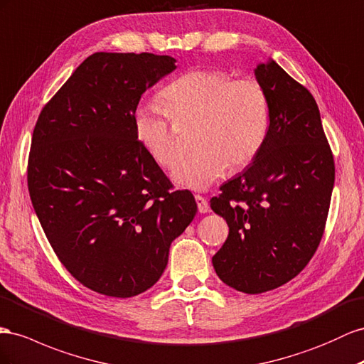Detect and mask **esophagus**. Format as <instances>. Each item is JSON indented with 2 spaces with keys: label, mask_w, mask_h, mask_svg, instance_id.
<instances>
[{
  "label": "esophagus",
  "mask_w": 364,
  "mask_h": 364,
  "mask_svg": "<svg viewBox=\"0 0 364 364\" xmlns=\"http://www.w3.org/2000/svg\"><path fill=\"white\" fill-rule=\"evenodd\" d=\"M194 199H196V203H198V210L200 214H205L210 211V203L205 198H202V196L198 194V196H194Z\"/></svg>",
  "instance_id": "1"
}]
</instances>
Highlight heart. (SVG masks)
<instances>
[{
  "label": "heart",
  "mask_w": 364,
  "mask_h": 364,
  "mask_svg": "<svg viewBox=\"0 0 364 364\" xmlns=\"http://www.w3.org/2000/svg\"><path fill=\"white\" fill-rule=\"evenodd\" d=\"M161 102L176 121L199 122L194 154L181 161L173 182L186 190L203 191L220 179L227 166L240 170L262 151L269 130V101L255 81H232L228 72L202 68L179 76L161 93ZM136 139L150 158L170 168L181 149L170 117L156 105L134 110Z\"/></svg>",
  "instance_id": "b5f03b06"
}]
</instances>
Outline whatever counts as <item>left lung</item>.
I'll use <instances>...</instances> for the list:
<instances>
[{
  "label": "left lung",
  "instance_id": "left-lung-1",
  "mask_svg": "<svg viewBox=\"0 0 364 364\" xmlns=\"http://www.w3.org/2000/svg\"><path fill=\"white\" fill-rule=\"evenodd\" d=\"M254 76L268 95V137L257 158L211 199L230 227L213 267L225 284L247 294L276 289L306 267L336 179L312 95L271 58L257 63Z\"/></svg>",
  "mask_w": 364,
  "mask_h": 364
}]
</instances>
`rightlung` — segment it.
I'll return each instance as SVG.
<instances>
[{"label":"right lung","mask_w":364,"mask_h":364,"mask_svg":"<svg viewBox=\"0 0 364 364\" xmlns=\"http://www.w3.org/2000/svg\"><path fill=\"white\" fill-rule=\"evenodd\" d=\"M173 70L168 55L93 53L35 125L27 183L39 223L65 269L104 296L150 289L198 213L133 127L142 93Z\"/></svg>","instance_id":"obj_1"}]
</instances>
